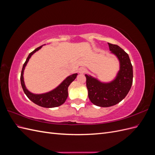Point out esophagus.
Instances as JSON below:
<instances>
[{
  "mask_svg": "<svg viewBox=\"0 0 155 155\" xmlns=\"http://www.w3.org/2000/svg\"><path fill=\"white\" fill-rule=\"evenodd\" d=\"M87 70L85 68H83V67H81L79 69V72L80 74L85 73V72H87Z\"/></svg>",
  "mask_w": 155,
  "mask_h": 155,
  "instance_id": "esophagus-1",
  "label": "esophagus"
}]
</instances>
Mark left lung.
<instances>
[{"mask_svg":"<svg viewBox=\"0 0 155 155\" xmlns=\"http://www.w3.org/2000/svg\"><path fill=\"white\" fill-rule=\"evenodd\" d=\"M111 53L117 56L120 68L110 83H104L85 74L89 100L97 106L111 107L118 104L127 95L133 84V71L129 55L119 46L108 43Z\"/></svg>","mask_w":155,"mask_h":155,"instance_id":"1","label":"left lung"}]
</instances>
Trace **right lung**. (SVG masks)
Wrapping results in <instances>:
<instances>
[{"instance_id":"1","label":"right lung","mask_w":155,"mask_h":155,"mask_svg":"<svg viewBox=\"0 0 155 155\" xmlns=\"http://www.w3.org/2000/svg\"><path fill=\"white\" fill-rule=\"evenodd\" d=\"M42 46H39V47L37 48L34 51H31L29 54V55L28 56L25 63L23 64L21 74V86L26 96L36 105L45 108L56 107L61 105L62 104H64V101H66L68 97V88L70 85V83L76 78L78 74H74L71 75V76L67 77L57 88H55L54 90L51 91L49 92L41 94H32L30 92H29L26 89L25 85L24 79H23V72H24L25 68L27 63L28 62L29 59L31 58V56L34 54L36 51L41 49Z\"/></svg>"}]
</instances>
